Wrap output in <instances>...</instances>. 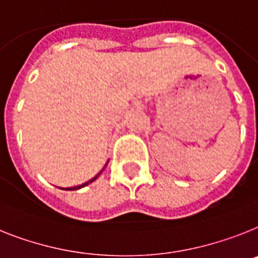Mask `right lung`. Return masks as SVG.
Here are the masks:
<instances>
[{"label":"right lung","mask_w":258,"mask_h":258,"mask_svg":"<svg viewBox=\"0 0 258 258\" xmlns=\"http://www.w3.org/2000/svg\"><path fill=\"white\" fill-rule=\"evenodd\" d=\"M107 162H109V161H107ZM106 165H107V164H106ZM106 165H105V166H106ZM103 169H105V168H103ZM103 169H102V170H103ZM102 170H101V172H99L96 177H93L92 179H89V181H86V182H85V183H82V185H79V186H72V187H64V189H62V187H60V189H62V190H79V189H81V187H84V186H88L89 183H92L93 181H96V179L98 178L99 174H101V173H102Z\"/></svg>","instance_id":"obj_1"}]
</instances>
